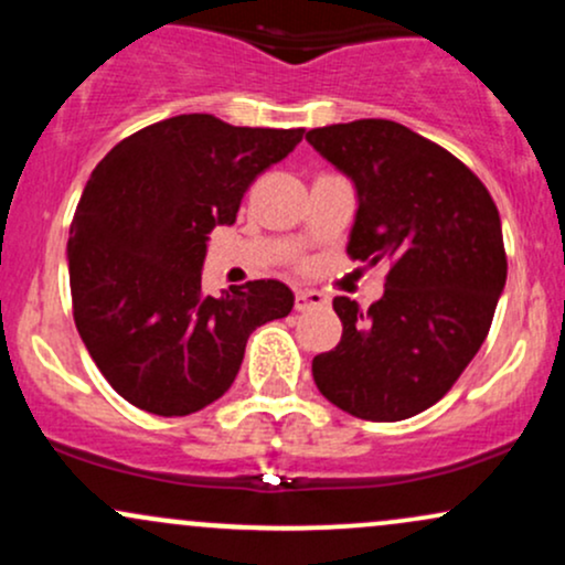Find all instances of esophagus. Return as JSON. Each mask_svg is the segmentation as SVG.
Wrapping results in <instances>:
<instances>
[{
  "label": "esophagus",
  "instance_id": "esophagus-1",
  "mask_svg": "<svg viewBox=\"0 0 565 565\" xmlns=\"http://www.w3.org/2000/svg\"><path fill=\"white\" fill-rule=\"evenodd\" d=\"M329 297L319 289H297L295 295V308L297 310H313V308H327Z\"/></svg>",
  "mask_w": 565,
  "mask_h": 565
}]
</instances>
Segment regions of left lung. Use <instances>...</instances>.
I'll return each instance as SVG.
<instances>
[{
    "label": "left lung",
    "mask_w": 565,
    "mask_h": 565,
    "mask_svg": "<svg viewBox=\"0 0 565 565\" xmlns=\"http://www.w3.org/2000/svg\"><path fill=\"white\" fill-rule=\"evenodd\" d=\"M305 140L359 191L350 260L387 263L369 310L334 297L342 337L313 359L316 387L369 423L408 419L451 391L489 334L508 278L497 204L470 167L398 121Z\"/></svg>",
    "instance_id": "left-lung-1"
}]
</instances>
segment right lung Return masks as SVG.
<instances>
[{
    "mask_svg": "<svg viewBox=\"0 0 565 565\" xmlns=\"http://www.w3.org/2000/svg\"><path fill=\"white\" fill-rule=\"evenodd\" d=\"M305 129L233 127L183 114L116 142L87 180L68 238L74 321L121 398L185 417L236 380L249 334L289 316L276 278L204 295L217 225L236 223L246 188L289 157Z\"/></svg>",
    "mask_w": 565,
    "mask_h": 565,
    "instance_id": "add662e5",
    "label": "right lung"
}]
</instances>
